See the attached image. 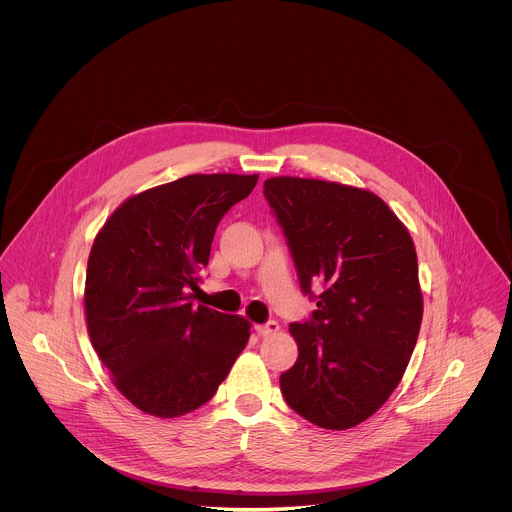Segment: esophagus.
<instances>
[{
  "label": "esophagus",
  "instance_id": "34e87169",
  "mask_svg": "<svg viewBox=\"0 0 512 512\" xmlns=\"http://www.w3.org/2000/svg\"><path fill=\"white\" fill-rule=\"evenodd\" d=\"M256 331H258V335H262V337H270V335H274V333L280 331V325H278L276 321H266V323H262V325H256Z\"/></svg>",
  "mask_w": 512,
  "mask_h": 512
}]
</instances>
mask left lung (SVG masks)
Listing matches in <instances>:
<instances>
[{
	"label": "left lung",
	"instance_id": "1",
	"mask_svg": "<svg viewBox=\"0 0 512 512\" xmlns=\"http://www.w3.org/2000/svg\"><path fill=\"white\" fill-rule=\"evenodd\" d=\"M264 197L301 292L317 301L290 325L299 357L280 376L282 394L307 422L349 430L388 400L416 347L424 303L414 242L370 191L272 177Z\"/></svg>",
	"mask_w": 512,
	"mask_h": 512
}]
</instances>
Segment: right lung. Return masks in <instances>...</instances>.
<instances>
[{
  "label": "right lung",
  "mask_w": 512,
  "mask_h": 512,
  "mask_svg": "<svg viewBox=\"0 0 512 512\" xmlns=\"http://www.w3.org/2000/svg\"><path fill=\"white\" fill-rule=\"evenodd\" d=\"M258 175H187L128 199L98 232L86 270L88 335L118 390L177 418L209 402L250 323L197 305L220 219Z\"/></svg>",
  "instance_id": "1"
}]
</instances>
